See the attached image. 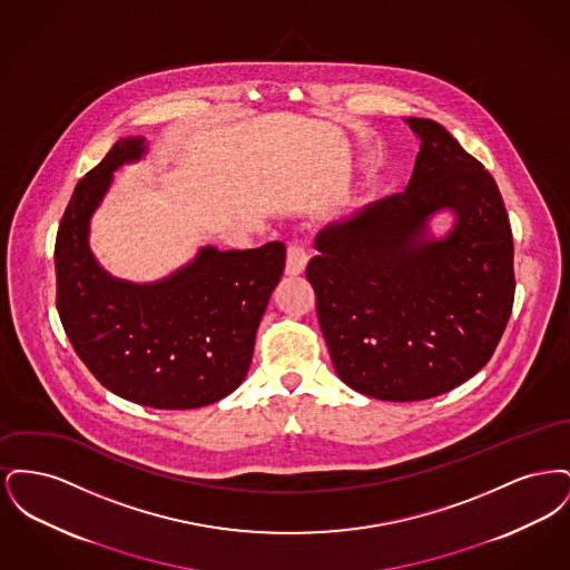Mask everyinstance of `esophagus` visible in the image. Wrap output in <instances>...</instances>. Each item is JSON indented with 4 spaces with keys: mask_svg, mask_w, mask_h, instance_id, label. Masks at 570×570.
<instances>
[{
    "mask_svg": "<svg viewBox=\"0 0 570 570\" xmlns=\"http://www.w3.org/2000/svg\"><path fill=\"white\" fill-rule=\"evenodd\" d=\"M307 261H309V256H307V252L303 247L291 245L288 254H286V275H291V277L301 275V273L305 272V267H307Z\"/></svg>",
    "mask_w": 570,
    "mask_h": 570,
    "instance_id": "obj_1",
    "label": "esophagus"
}]
</instances>
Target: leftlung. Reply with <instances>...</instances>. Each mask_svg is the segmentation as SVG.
Here are the masks:
<instances>
[{
  "mask_svg": "<svg viewBox=\"0 0 570 570\" xmlns=\"http://www.w3.org/2000/svg\"><path fill=\"white\" fill-rule=\"evenodd\" d=\"M406 191L316 235L307 265L333 367L351 389L419 402L472 379L495 351L515 297L513 235L485 166L432 119ZM451 213L435 238L429 224Z\"/></svg>",
  "mask_w": 570,
  "mask_h": 570,
  "instance_id": "left-lung-1",
  "label": "left lung"
}]
</instances>
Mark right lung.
<instances>
[{
  "label": "right lung",
  "instance_id": "add662e5",
  "mask_svg": "<svg viewBox=\"0 0 570 570\" xmlns=\"http://www.w3.org/2000/svg\"><path fill=\"white\" fill-rule=\"evenodd\" d=\"M147 151L142 136L119 138L77 184L55 244L57 312L79 358L110 393L160 410L209 406L247 376L286 247L205 245L156 282L110 275L89 247L91 217L115 170Z\"/></svg>",
  "mask_w": 570,
  "mask_h": 570
}]
</instances>
